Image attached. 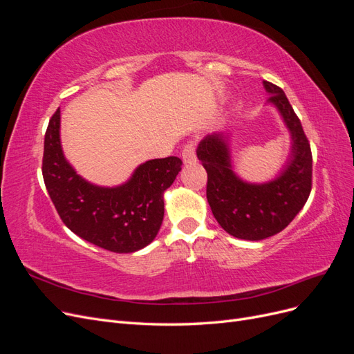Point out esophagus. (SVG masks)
I'll return each mask as SVG.
<instances>
[{
	"label": "esophagus",
	"instance_id": "1",
	"mask_svg": "<svg viewBox=\"0 0 354 354\" xmlns=\"http://www.w3.org/2000/svg\"><path fill=\"white\" fill-rule=\"evenodd\" d=\"M181 158H183V162L185 164H194L196 162V153H195V143L194 142H189L183 152H181Z\"/></svg>",
	"mask_w": 354,
	"mask_h": 354
}]
</instances>
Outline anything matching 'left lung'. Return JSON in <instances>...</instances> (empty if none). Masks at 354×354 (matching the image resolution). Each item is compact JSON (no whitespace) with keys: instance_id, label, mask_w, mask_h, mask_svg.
Masks as SVG:
<instances>
[{"instance_id":"left-lung-1","label":"left lung","mask_w":354,"mask_h":354,"mask_svg":"<svg viewBox=\"0 0 354 354\" xmlns=\"http://www.w3.org/2000/svg\"><path fill=\"white\" fill-rule=\"evenodd\" d=\"M291 136V152L276 178L266 183L242 180L232 167L229 133H212L198 145L196 155L207 169V199L214 217L232 236L261 241L282 232L301 211L312 190V151L301 122L282 88L263 81Z\"/></svg>"}]
</instances>
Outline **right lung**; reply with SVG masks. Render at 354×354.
I'll use <instances>...</instances> for the list:
<instances>
[{"label":"right lung","mask_w":354,"mask_h":354,"mask_svg":"<svg viewBox=\"0 0 354 354\" xmlns=\"http://www.w3.org/2000/svg\"><path fill=\"white\" fill-rule=\"evenodd\" d=\"M168 156L140 164L125 183L93 185L68 162L60 143V108L44 138L42 177L62 221L80 238L112 252H136L151 243L164 220V192L181 171Z\"/></svg>","instance_id":"1"}]
</instances>
